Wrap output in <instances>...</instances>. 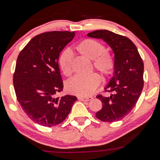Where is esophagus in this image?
Segmentation results:
<instances>
[{
    "label": "esophagus",
    "instance_id": "obj_1",
    "mask_svg": "<svg viewBox=\"0 0 160 160\" xmlns=\"http://www.w3.org/2000/svg\"><path fill=\"white\" fill-rule=\"evenodd\" d=\"M78 99L82 101H89L93 99L92 97H78Z\"/></svg>",
    "mask_w": 160,
    "mask_h": 160
}]
</instances>
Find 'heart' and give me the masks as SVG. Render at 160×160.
<instances>
[{"label": "heart", "mask_w": 160, "mask_h": 160, "mask_svg": "<svg viewBox=\"0 0 160 160\" xmlns=\"http://www.w3.org/2000/svg\"><path fill=\"white\" fill-rule=\"evenodd\" d=\"M80 55L93 60V67L102 75L111 73L114 67V61L110 55L106 53V49L101 42L93 39H85L80 42L76 47ZM72 55L69 50L61 53L59 58V66L62 73L69 76L71 73ZM101 78L95 72L86 76H77L69 80L66 84L67 90L70 93L87 96L89 95L100 84Z\"/></svg>", "instance_id": "obj_1"}]
</instances>
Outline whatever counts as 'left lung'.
Wrapping results in <instances>:
<instances>
[{
	"mask_svg": "<svg viewBox=\"0 0 160 160\" xmlns=\"http://www.w3.org/2000/svg\"><path fill=\"white\" fill-rule=\"evenodd\" d=\"M88 36L102 39L114 54L113 76L104 88L112 93L97 96L103 107L96 117L102 122H117L129 114L141 95L144 64L136 46L127 37L108 30L94 31Z\"/></svg>",
	"mask_w": 160,
	"mask_h": 160,
	"instance_id": "8db88e82",
	"label": "left lung"
}]
</instances>
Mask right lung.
<instances>
[{"label":"right lung","mask_w":160,"mask_h":160,"mask_svg":"<svg viewBox=\"0 0 160 160\" xmlns=\"http://www.w3.org/2000/svg\"><path fill=\"white\" fill-rule=\"evenodd\" d=\"M75 34H40L32 38L18 56L13 80L18 101L28 118L42 126L62 123L77 100L68 94L54 97L63 90L58 62L59 54Z\"/></svg>","instance_id":"add662e5"}]
</instances>
